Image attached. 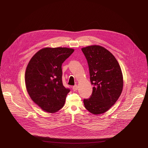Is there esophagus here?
<instances>
[{
    "instance_id": "34e87169",
    "label": "esophagus",
    "mask_w": 148,
    "mask_h": 148,
    "mask_svg": "<svg viewBox=\"0 0 148 148\" xmlns=\"http://www.w3.org/2000/svg\"><path fill=\"white\" fill-rule=\"evenodd\" d=\"M77 89H78V86H77V84H75L74 86H73V90L74 91H76L77 90Z\"/></svg>"
}]
</instances>
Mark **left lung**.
I'll return each mask as SVG.
<instances>
[{
  "label": "left lung",
  "instance_id": "8db88e82",
  "mask_svg": "<svg viewBox=\"0 0 148 148\" xmlns=\"http://www.w3.org/2000/svg\"><path fill=\"white\" fill-rule=\"evenodd\" d=\"M89 65L90 80L94 85L90 98L84 99L85 108L95 115L102 114L116 103L123 89L121 66L108 50L98 45L82 49Z\"/></svg>",
  "mask_w": 148,
  "mask_h": 148
}]
</instances>
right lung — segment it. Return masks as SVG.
<instances>
[{
  "instance_id": "add662e5",
  "label": "right lung",
  "mask_w": 148,
  "mask_h": 148,
  "mask_svg": "<svg viewBox=\"0 0 148 148\" xmlns=\"http://www.w3.org/2000/svg\"><path fill=\"white\" fill-rule=\"evenodd\" d=\"M67 47H45L30 59L25 72L26 90L34 103L46 112H58L70 90L62 80V64L74 52Z\"/></svg>"
}]
</instances>
